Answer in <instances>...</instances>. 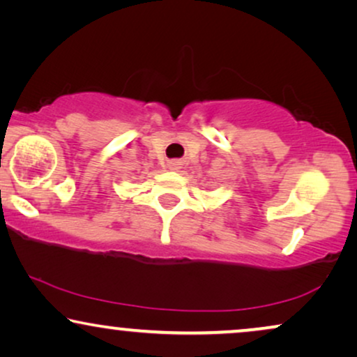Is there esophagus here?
Returning <instances> with one entry per match:
<instances>
[{
    "label": "esophagus",
    "mask_w": 357,
    "mask_h": 357,
    "mask_svg": "<svg viewBox=\"0 0 357 357\" xmlns=\"http://www.w3.org/2000/svg\"><path fill=\"white\" fill-rule=\"evenodd\" d=\"M167 165H169L170 170H180V169H182V162H180V160H177V159L170 160Z\"/></svg>",
    "instance_id": "esophagus-1"
}]
</instances>
